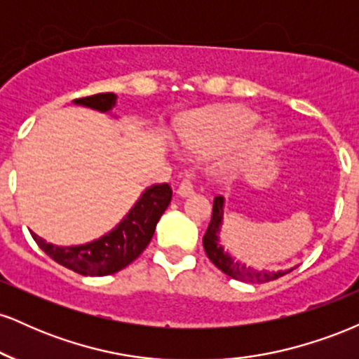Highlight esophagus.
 <instances>
[{
    "label": "esophagus",
    "mask_w": 359,
    "mask_h": 359,
    "mask_svg": "<svg viewBox=\"0 0 359 359\" xmlns=\"http://www.w3.org/2000/svg\"><path fill=\"white\" fill-rule=\"evenodd\" d=\"M191 194H194L192 180L191 179H184L182 182L179 184V187H177V196H179V197H189Z\"/></svg>",
    "instance_id": "34e87169"
}]
</instances>
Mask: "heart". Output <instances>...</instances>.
<instances>
[{"label":"heart","mask_w":359,"mask_h":359,"mask_svg":"<svg viewBox=\"0 0 359 359\" xmlns=\"http://www.w3.org/2000/svg\"><path fill=\"white\" fill-rule=\"evenodd\" d=\"M259 116L251 109L231 106L214 113L203 114L184 128V142L191 150L201 155L219 154L240 145L243 147L231 162L229 172H236L243 163L269 151L275 142V133L270 128L258 126Z\"/></svg>","instance_id":"1"}]
</instances>
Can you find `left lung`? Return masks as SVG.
<instances>
[{"mask_svg":"<svg viewBox=\"0 0 359 359\" xmlns=\"http://www.w3.org/2000/svg\"><path fill=\"white\" fill-rule=\"evenodd\" d=\"M222 221H224V197L217 196L214 199L212 205V217L211 222L208 226V231H205L203 238V245L205 250V255L211 259L214 265L219 269L222 273H226L228 277L241 280V282H250V283H265L270 282V280H277L283 275L288 273L295 269L288 270H255L251 266H246V263H243L241 259L234 258L229 251L224 250L221 243V226Z\"/></svg>","mask_w":359,"mask_h":359,"instance_id":"1","label":"left lung"}]
</instances>
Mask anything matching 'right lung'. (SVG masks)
Segmentation results:
<instances>
[{
  "mask_svg": "<svg viewBox=\"0 0 359 359\" xmlns=\"http://www.w3.org/2000/svg\"><path fill=\"white\" fill-rule=\"evenodd\" d=\"M116 101V94L101 93L76 100L74 104L86 106L101 113H111ZM170 185H150L109 233L84 245L57 246L47 243L35 233H32V236L36 245L59 265L84 277H104L123 270L143 253L154 236L160 216L170 204Z\"/></svg>",
  "mask_w": 359,
  "mask_h": 359,
  "instance_id": "add662e5",
  "label": "right lung"
}]
</instances>
